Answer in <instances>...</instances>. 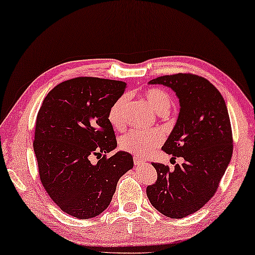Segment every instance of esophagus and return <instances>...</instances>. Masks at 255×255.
I'll use <instances>...</instances> for the list:
<instances>
[{"instance_id":"34e87169","label":"esophagus","mask_w":255,"mask_h":255,"mask_svg":"<svg viewBox=\"0 0 255 255\" xmlns=\"http://www.w3.org/2000/svg\"><path fill=\"white\" fill-rule=\"evenodd\" d=\"M133 161H134V165H135V166L144 165V163L146 162L144 159H142V158H139V156H137V155H134V156H133Z\"/></svg>"}]
</instances>
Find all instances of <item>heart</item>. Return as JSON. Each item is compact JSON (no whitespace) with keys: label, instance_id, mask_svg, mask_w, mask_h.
<instances>
[{"label":"heart","instance_id":"heart-1","mask_svg":"<svg viewBox=\"0 0 255 255\" xmlns=\"http://www.w3.org/2000/svg\"><path fill=\"white\" fill-rule=\"evenodd\" d=\"M145 99L148 106L161 115L167 113L172 106V97L166 90L160 88H149L145 92ZM128 102L127 95H122L111 104L108 110V122L116 130H122L125 127L124 108ZM162 133L158 130H138L133 128L125 133L120 140V146L124 151L137 155H145L152 152L162 141Z\"/></svg>","mask_w":255,"mask_h":255}]
</instances>
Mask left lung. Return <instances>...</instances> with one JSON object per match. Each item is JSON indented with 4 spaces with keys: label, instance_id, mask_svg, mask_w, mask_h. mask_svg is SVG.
<instances>
[{
    "label": "left lung",
    "instance_id": "obj_1",
    "mask_svg": "<svg viewBox=\"0 0 255 255\" xmlns=\"http://www.w3.org/2000/svg\"><path fill=\"white\" fill-rule=\"evenodd\" d=\"M148 83L169 87L179 97L180 114L162 149L172 159L181 156L173 170L152 165L158 174L146 194L159 212L183 218L203 207L217 191L233 151L231 123L222 94L202 76L177 73Z\"/></svg>",
    "mask_w": 255,
    "mask_h": 255
}]
</instances>
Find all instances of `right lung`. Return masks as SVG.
I'll return each mask as SVG.
<instances>
[{
  "instance_id": "1",
  "label": "right lung",
  "mask_w": 255,
  "mask_h": 255,
  "mask_svg": "<svg viewBox=\"0 0 255 255\" xmlns=\"http://www.w3.org/2000/svg\"><path fill=\"white\" fill-rule=\"evenodd\" d=\"M127 83L81 76L55 86L37 115L33 149L40 182L66 214L89 219L109 207L117 182L133 167L130 153L117 147L108 110ZM100 160L94 165L90 158Z\"/></svg>"
}]
</instances>
